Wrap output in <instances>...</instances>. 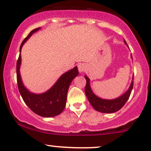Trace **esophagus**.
Returning a JSON list of instances; mask_svg holds the SVG:
<instances>
[{"mask_svg": "<svg viewBox=\"0 0 151 151\" xmlns=\"http://www.w3.org/2000/svg\"><path fill=\"white\" fill-rule=\"evenodd\" d=\"M78 70L80 72H82L83 71H85L86 70V65L84 64H79L78 65Z\"/></svg>", "mask_w": 151, "mask_h": 151, "instance_id": "esophagus-1", "label": "esophagus"}]
</instances>
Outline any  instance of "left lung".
Masks as SVG:
<instances>
[{
  "label": "left lung",
  "instance_id": "1",
  "mask_svg": "<svg viewBox=\"0 0 151 151\" xmlns=\"http://www.w3.org/2000/svg\"><path fill=\"white\" fill-rule=\"evenodd\" d=\"M124 41L125 44L128 46L125 40ZM131 57L132 58V56H131ZM84 77L86 80V86H85V93H86L87 99H88L91 105L93 106V108L95 109L96 111L103 112V113H113V112H115L120 110L127 101L129 98L134 86L133 76L129 88L124 94H122L119 97L115 99H103L101 98L98 97L97 96L93 93L90 86V79H88V77L86 75H85Z\"/></svg>",
  "mask_w": 151,
  "mask_h": 151
}]
</instances>
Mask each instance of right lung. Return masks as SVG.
Returning a JSON list of instances; mask_svg holds the SVG:
<instances>
[{
	"mask_svg": "<svg viewBox=\"0 0 151 151\" xmlns=\"http://www.w3.org/2000/svg\"><path fill=\"white\" fill-rule=\"evenodd\" d=\"M41 28L34 29L24 39L19 48V55L17 62V81L18 89L23 101L27 106L38 115L44 117H55L64 110L66 105L67 94L72 80L79 74L77 67L69 70L60 76L50 89L45 93L36 94L30 92L24 86L21 79L19 68L21 65V50L24 43Z\"/></svg>",
	"mask_w": 151,
	"mask_h": 151,
	"instance_id": "1",
	"label": "right lung"
}]
</instances>
